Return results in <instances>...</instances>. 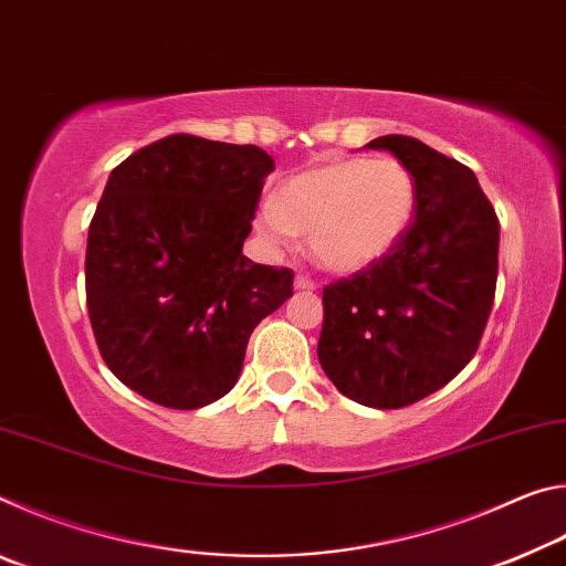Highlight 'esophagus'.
Instances as JSON below:
<instances>
[{
  "label": "esophagus",
  "instance_id": "obj_1",
  "mask_svg": "<svg viewBox=\"0 0 566 566\" xmlns=\"http://www.w3.org/2000/svg\"><path fill=\"white\" fill-rule=\"evenodd\" d=\"M294 290L296 292H314L317 290V284H314L310 276H304V274H296L294 276Z\"/></svg>",
  "mask_w": 566,
  "mask_h": 566
}]
</instances>
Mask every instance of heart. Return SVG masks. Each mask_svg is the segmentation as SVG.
Wrapping results in <instances>:
<instances>
[{
  "label": "heart",
  "mask_w": 566,
  "mask_h": 566,
  "mask_svg": "<svg viewBox=\"0 0 566 566\" xmlns=\"http://www.w3.org/2000/svg\"><path fill=\"white\" fill-rule=\"evenodd\" d=\"M417 181L395 157H342L292 177L266 199L256 229L272 247L310 237L324 270L354 274L379 264L407 237Z\"/></svg>",
  "instance_id": "b5f03b06"
}]
</instances>
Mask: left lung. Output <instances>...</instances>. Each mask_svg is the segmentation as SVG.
<instances>
[{
    "label": "left lung",
    "mask_w": 566,
    "mask_h": 566,
    "mask_svg": "<svg viewBox=\"0 0 566 566\" xmlns=\"http://www.w3.org/2000/svg\"><path fill=\"white\" fill-rule=\"evenodd\" d=\"M417 181V212L379 264L322 294L317 357L344 397L399 409L452 381L490 319L500 222L474 171L405 134L371 139Z\"/></svg>",
    "instance_id": "obj_1"
}]
</instances>
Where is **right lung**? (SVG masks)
<instances>
[{
	"instance_id": "obj_1",
	"label": "right lung",
	"mask_w": 566,
	"mask_h": 566,
	"mask_svg": "<svg viewBox=\"0 0 566 566\" xmlns=\"http://www.w3.org/2000/svg\"><path fill=\"white\" fill-rule=\"evenodd\" d=\"M274 159L254 145L169 134L112 169L90 224L94 339L122 385L171 409L224 397L247 342L292 296V272L244 239Z\"/></svg>"
}]
</instances>
